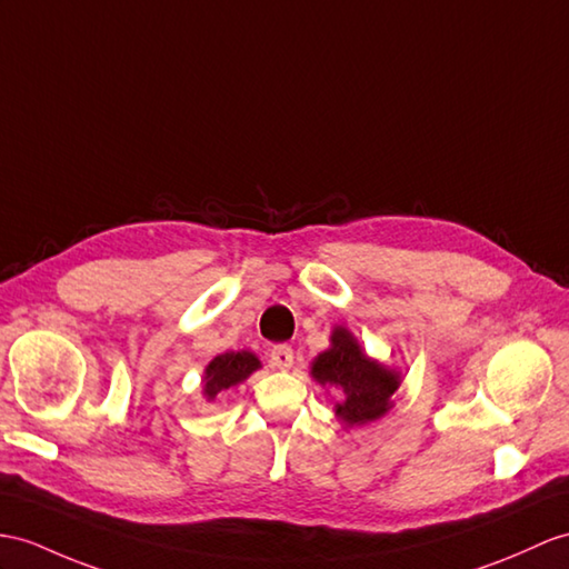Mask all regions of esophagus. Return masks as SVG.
Instances as JSON below:
<instances>
[{"mask_svg":"<svg viewBox=\"0 0 569 569\" xmlns=\"http://www.w3.org/2000/svg\"><path fill=\"white\" fill-rule=\"evenodd\" d=\"M270 362L277 369H289L295 365L292 348H289V345H274V348L270 350Z\"/></svg>","mask_w":569,"mask_h":569,"instance_id":"1","label":"esophagus"}]
</instances>
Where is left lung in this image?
<instances>
[{"label": "left lung", "instance_id": "obj_1", "mask_svg": "<svg viewBox=\"0 0 569 569\" xmlns=\"http://www.w3.org/2000/svg\"><path fill=\"white\" fill-rule=\"evenodd\" d=\"M309 373L323 389L330 386L340 391L332 410L348 429L377 422L391 412L393 396L403 383V373L369 357L355 332L345 326L332 328L330 348L311 359Z\"/></svg>", "mask_w": 569, "mask_h": 569}]
</instances>
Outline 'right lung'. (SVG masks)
Returning <instances> with one entry per match:
<instances>
[{
	"mask_svg": "<svg viewBox=\"0 0 569 569\" xmlns=\"http://www.w3.org/2000/svg\"><path fill=\"white\" fill-rule=\"evenodd\" d=\"M260 367H262L260 359L251 350L217 355L202 371V396H204V400H207V403H212V400L221 391H229V389H233V386L243 383Z\"/></svg>",
	"mask_w": 569,
	"mask_h": 569,
	"instance_id": "add662e5",
	"label": "right lung"
}]
</instances>
